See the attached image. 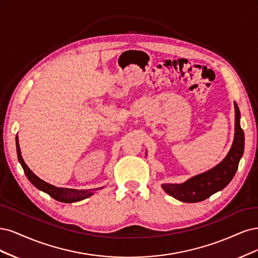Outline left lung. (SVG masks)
I'll use <instances>...</instances> for the list:
<instances>
[{
    "label": "left lung",
    "instance_id": "1",
    "mask_svg": "<svg viewBox=\"0 0 258 258\" xmlns=\"http://www.w3.org/2000/svg\"><path fill=\"white\" fill-rule=\"evenodd\" d=\"M244 150V133L240 126V111L235 103V138L228 154L218 166L188 179L182 184H163L167 194L183 203H198L225 187L234 178Z\"/></svg>",
    "mask_w": 258,
    "mask_h": 258
}]
</instances>
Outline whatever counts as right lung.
Segmentation results:
<instances>
[{"label":"right lung","instance_id":"1","mask_svg":"<svg viewBox=\"0 0 258 258\" xmlns=\"http://www.w3.org/2000/svg\"><path fill=\"white\" fill-rule=\"evenodd\" d=\"M16 144H17V153H18V160L22 166V168L26 173L27 178L31 183L37 187L38 189L43 190V192L47 193L49 196H51L57 202L62 203H74L81 201V199H85L89 196L92 195L93 193L90 192V190H76V189H70V188H64V187H56L54 185H51L47 183V182L39 179L35 173H33L32 170L28 167L27 164L24 163L21 152H20V147L18 143V137H16Z\"/></svg>","mask_w":258,"mask_h":258}]
</instances>
